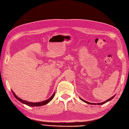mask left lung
I'll return each instance as SVG.
<instances>
[{
    "label": "left lung",
    "mask_w": 129,
    "mask_h": 129,
    "mask_svg": "<svg viewBox=\"0 0 129 129\" xmlns=\"http://www.w3.org/2000/svg\"><path fill=\"white\" fill-rule=\"evenodd\" d=\"M114 97H115V96H112V97H111V98H110V99H108V100L105 101V102H102V103H90V102H87V101H84V100H82V99H81V98H80V100H82V101H83L84 102L86 103H88V104H93V105H102V104H104V103H107V102H108V101H111L112 99H113L114 98Z\"/></svg>",
    "instance_id": "8db88e82"
}]
</instances>
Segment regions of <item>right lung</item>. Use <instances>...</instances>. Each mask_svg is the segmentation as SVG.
I'll return each instance as SVG.
<instances>
[{
	"instance_id": "right-lung-1",
	"label": "right lung",
	"mask_w": 129,
	"mask_h": 129,
	"mask_svg": "<svg viewBox=\"0 0 129 129\" xmlns=\"http://www.w3.org/2000/svg\"><path fill=\"white\" fill-rule=\"evenodd\" d=\"M12 91L13 94L14 96V97H15V99H17L19 101H20V102H21L22 103L26 104L27 105H28V106H30V107H40V106H42V105L47 104L50 102V101L52 100V99L54 98V95H55V92H54L53 94L52 95V96L50 97L49 99H48V100H47L44 101H42V102H40L33 103V102H28V101H25V100H22V99H21L19 98V97H18L17 95H15V94L13 92L12 90Z\"/></svg>"
}]
</instances>
